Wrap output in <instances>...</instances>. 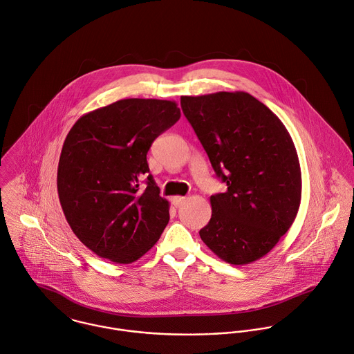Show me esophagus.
Segmentation results:
<instances>
[{
	"instance_id": "esophagus-1",
	"label": "esophagus",
	"mask_w": 354,
	"mask_h": 354,
	"mask_svg": "<svg viewBox=\"0 0 354 354\" xmlns=\"http://www.w3.org/2000/svg\"><path fill=\"white\" fill-rule=\"evenodd\" d=\"M185 201H186V198H185V197H180V196H176V197L172 198V204H174L176 208L182 207V205L185 204Z\"/></svg>"
}]
</instances>
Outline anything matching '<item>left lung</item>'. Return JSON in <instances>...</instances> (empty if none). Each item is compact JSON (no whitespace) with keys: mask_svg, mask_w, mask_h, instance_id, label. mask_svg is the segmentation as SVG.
Instances as JSON below:
<instances>
[{"mask_svg":"<svg viewBox=\"0 0 354 354\" xmlns=\"http://www.w3.org/2000/svg\"><path fill=\"white\" fill-rule=\"evenodd\" d=\"M180 106L227 190L211 196L200 237L230 265L252 263L294 223L302 194L294 142L280 118L247 92L182 96Z\"/></svg>","mask_w":354,"mask_h":354,"instance_id":"left-lung-1","label":"left lung"}]
</instances>
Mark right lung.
<instances>
[{
    "mask_svg": "<svg viewBox=\"0 0 354 354\" xmlns=\"http://www.w3.org/2000/svg\"><path fill=\"white\" fill-rule=\"evenodd\" d=\"M180 118L172 100L122 99L84 114L62 147L57 193L73 233L97 257L127 265L143 257L169 221L149 174L154 139Z\"/></svg>",
    "mask_w": 354,
    "mask_h": 354,
    "instance_id": "1",
    "label": "right lung"
}]
</instances>
